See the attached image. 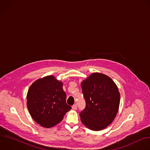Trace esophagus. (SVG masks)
I'll list each match as a JSON object with an SVG mask.
<instances>
[{
    "instance_id": "1",
    "label": "esophagus",
    "mask_w": 150,
    "mask_h": 150,
    "mask_svg": "<svg viewBox=\"0 0 150 150\" xmlns=\"http://www.w3.org/2000/svg\"><path fill=\"white\" fill-rule=\"evenodd\" d=\"M72 109L73 110H77V105H76V104H74V105H72Z\"/></svg>"
}]
</instances>
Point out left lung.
Wrapping results in <instances>:
<instances>
[{
    "mask_svg": "<svg viewBox=\"0 0 150 150\" xmlns=\"http://www.w3.org/2000/svg\"><path fill=\"white\" fill-rule=\"evenodd\" d=\"M85 107L79 115L82 124L90 129L99 131L108 126L119 108L120 94L109 76L93 73L81 83Z\"/></svg>",
    "mask_w": 150,
    "mask_h": 150,
    "instance_id": "obj_1",
    "label": "left lung"
}]
</instances>
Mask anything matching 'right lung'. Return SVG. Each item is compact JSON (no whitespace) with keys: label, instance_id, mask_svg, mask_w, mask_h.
<instances>
[{"label":"right lung","instance_id":"add662e5","mask_svg":"<svg viewBox=\"0 0 150 150\" xmlns=\"http://www.w3.org/2000/svg\"><path fill=\"white\" fill-rule=\"evenodd\" d=\"M62 83L48 76L36 81L27 94V107L32 118L45 128L59 123L71 109L66 102Z\"/></svg>","mask_w":150,"mask_h":150}]
</instances>
